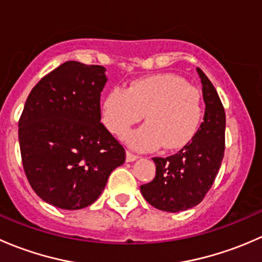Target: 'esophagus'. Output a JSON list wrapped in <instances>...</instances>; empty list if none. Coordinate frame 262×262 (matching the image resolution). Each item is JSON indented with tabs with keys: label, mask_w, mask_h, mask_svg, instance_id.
I'll return each mask as SVG.
<instances>
[{
	"label": "esophagus",
	"mask_w": 262,
	"mask_h": 262,
	"mask_svg": "<svg viewBox=\"0 0 262 262\" xmlns=\"http://www.w3.org/2000/svg\"><path fill=\"white\" fill-rule=\"evenodd\" d=\"M136 160H138V156L126 150V162H134Z\"/></svg>",
	"instance_id": "34e87169"
}]
</instances>
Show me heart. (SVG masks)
<instances>
[{
  "mask_svg": "<svg viewBox=\"0 0 262 262\" xmlns=\"http://www.w3.org/2000/svg\"><path fill=\"white\" fill-rule=\"evenodd\" d=\"M143 126L125 137L136 149L153 150L163 146L185 147L199 128L202 102L199 92L180 76L157 75L138 80L125 90L115 87L102 102V120L118 137L143 119Z\"/></svg>",
  "mask_w": 262,
  "mask_h": 262,
  "instance_id": "b5f03b06",
  "label": "heart"
}]
</instances>
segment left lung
I'll return each mask as SVG.
<instances>
[{"instance_id":"8db88e82","label":"left lung","mask_w":262,"mask_h":262,"mask_svg":"<svg viewBox=\"0 0 262 262\" xmlns=\"http://www.w3.org/2000/svg\"><path fill=\"white\" fill-rule=\"evenodd\" d=\"M205 113L191 141L170 157H155L156 178L141 186L144 199L163 212L191 209L212 187L224 156L226 113L213 83L196 68Z\"/></svg>"}]
</instances>
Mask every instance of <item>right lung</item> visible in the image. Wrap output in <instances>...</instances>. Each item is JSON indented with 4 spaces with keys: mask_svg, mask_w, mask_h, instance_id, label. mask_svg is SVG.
Wrapping results in <instances>:
<instances>
[{
    "mask_svg": "<svg viewBox=\"0 0 262 262\" xmlns=\"http://www.w3.org/2000/svg\"><path fill=\"white\" fill-rule=\"evenodd\" d=\"M102 66L68 60L31 90L18 121L26 178L48 204L78 210L97 200L125 150L101 124Z\"/></svg>",
    "mask_w": 262,
    "mask_h": 262,
    "instance_id": "1",
    "label": "right lung"
}]
</instances>
